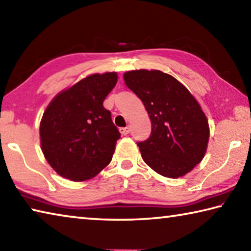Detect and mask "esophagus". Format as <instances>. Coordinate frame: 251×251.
I'll use <instances>...</instances> for the list:
<instances>
[{"mask_svg": "<svg viewBox=\"0 0 251 251\" xmlns=\"http://www.w3.org/2000/svg\"><path fill=\"white\" fill-rule=\"evenodd\" d=\"M120 131L122 135H127L130 131V129H129V127H123V128L120 129Z\"/></svg>", "mask_w": 251, "mask_h": 251, "instance_id": "34e87169", "label": "esophagus"}]
</instances>
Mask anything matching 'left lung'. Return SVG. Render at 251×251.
I'll return each mask as SVG.
<instances>
[{"mask_svg": "<svg viewBox=\"0 0 251 251\" xmlns=\"http://www.w3.org/2000/svg\"><path fill=\"white\" fill-rule=\"evenodd\" d=\"M126 86L143 101L151 122V133L137 145L145 163L159 175L184 176L201 161L209 127L205 114L189 91L160 71H130Z\"/></svg>", "mask_w": 251, "mask_h": 251, "instance_id": "1", "label": "left lung"}]
</instances>
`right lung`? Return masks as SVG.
Listing matches in <instances>:
<instances>
[{
    "mask_svg": "<svg viewBox=\"0 0 251 251\" xmlns=\"http://www.w3.org/2000/svg\"><path fill=\"white\" fill-rule=\"evenodd\" d=\"M116 73L94 74L59 93L40 126L42 151L54 171L73 181L96 176L112 160L121 134L103 101Z\"/></svg>",
    "mask_w": 251,
    "mask_h": 251,
    "instance_id": "1",
    "label": "right lung"
}]
</instances>
